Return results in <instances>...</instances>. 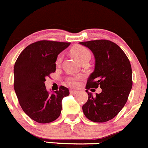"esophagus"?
<instances>
[{
    "mask_svg": "<svg viewBox=\"0 0 148 148\" xmlns=\"http://www.w3.org/2000/svg\"><path fill=\"white\" fill-rule=\"evenodd\" d=\"M70 93H71V95H75V94L77 93V91L74 90H70Z\"/></svg>",
    "mask_w": 148,
    "mask_h": 148,
    "instance_id": "obj_1",
    "label": "esophagus"
}]
</instances>
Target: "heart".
<instances>
[{"label": "heart", "instance_id": "1", "mask_svg": "<svg viewBox=\"0 0 148 148\" xmlns=\"http://www.w3.org/2000/svg\"><path fill=\"white\" fill-rule=\"evenodd\" d=\"M72 53L81 63H82V62L85 61H87V60H90V58H91V53H90V51L87 48H85V47H82V46L75 47L72 49ZM63 53H60V54L58 55L56 59V65L57 66H61L62 61H63ZM82 78H83V77L80 75H70L66 77L65 82L68 86L76 87L79 85V82H80V80H82Z\"/></svg>", "mask_w": 148, "mask_h": 148}]
</instances>
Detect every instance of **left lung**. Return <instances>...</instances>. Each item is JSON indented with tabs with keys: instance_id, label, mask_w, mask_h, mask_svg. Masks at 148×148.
Returning <instances> with one entry per match:
<instances>
[{
	"instance_id": "1",
	"label": "left lung",
	"mask_w": 148,
	"mask_h": 148,
	"mask_svg": "<svg viewBox=\"0 0 148 148\" xmlns=\"http://www.w3.org/2000/svg\"><path fill=\"white\" fill-rule=\"evenodd\" d=\"M80 44L90 49L95 58V71L87 82L85 91L88 99L82 106L83 113L92 121H108L123 109L131 90L133 80L129 59L116 44L109 40L98 39ZM98 86L102 92L96 93L95 97L87 90Z\"/></svg>"
}]
</instances>
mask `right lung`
I'll return each mask as SVG.
<instances>
[{"mask_svg":"<svg viewBox=\"0 0 148 148\" xmlns=\"http://www.w3.org/2000/svg\"><path fill=\"white\" fill-rule=\"evenodd\" d=\"M70 42L41 40L29 44L20 53L14 66V89L24 112L39 123L58 118L61 101L69 90L61 86L51 95L47 92L46 77L56 71V59Z\"/></svg>","mask_w":148,"mask_h":148,"instance_id":"add662e5","label":"right lung"}]
</instances>
